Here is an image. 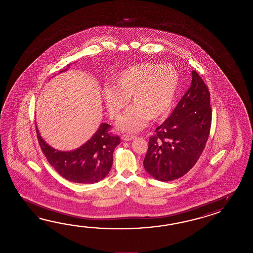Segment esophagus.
Masks as SVG:
<instances>
[{
  "label": "esophagus",
  "instance_id": "1",
  "mask_svg": "<svg viewBox=\"0 0 253 253\" xmlns=\"http://www.w3.org/2000/svg\"><path fill=\"white\" fill-rule=\"evenodd\" d=\"M121 138H122V140H124V141H131V140L134 139L135 136L134 135H130V134H123L121 136Z\"/></svg>",
  "mask_w": 253,
  "mask_h": 253
}]
</instances>
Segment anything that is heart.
<instances>
[{"label":"heart","instance_id":"b5f03b06","mask_svg":"<svg viewBox=\"0 0 253 253\" xmlns=\"http://www.w3.org/2000/svg\"><path fill=\"white\" fill-rule=\"evenodd\" d=\"M180 77L170 64L139 63L121 70L114 78V86L103 92V99L111 118L118 119L132 98L134 104L119 120V129L136 132L149 119L166 117L177 93Z\"/></svg>","mask_w":253,"mask_h":253}]
</instances>
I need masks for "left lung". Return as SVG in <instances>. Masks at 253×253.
I'll return each instance as SVG.
<instances>
[{"instance_id": "obj_1", "label": "left lung", "mask_w": 253, "mask_h": 253, "mask_svg": "<svg viewBox=\"0 0 253 253\" xmlns=\"http://www.w3.org/2000/svg\"><path fill=\"white\" fill-rule=\"evenodd\" d=\"M210 93L196 71L171 116L149 138L145 171L161 182L182 177L199 159L210 134Z\"/></svg>"}]
</instances>
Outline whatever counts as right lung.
I'll use <instances>...</instances> for the list:
<instances>
[{
  "label": "right lung",
  "mask_w": 253,
  "mask_h": 253,
  "mask_svg": "<svg viewBox=\"0 0 253 253\" xmlns=\"http://www.w3.org/2000/svg\"><path fill=\"white\" fill-rule=\"evenodd\" d=\"M109 128V125L101 123L85 144L74 150L61 151L43 140L36 125L39 144L49 165L62 177L78 183H97L108 175L113 164L114 150L120 143L119 136L110 134Z\"/></svg>",
  "instance_id": "obj_1"
}]
</instances>
